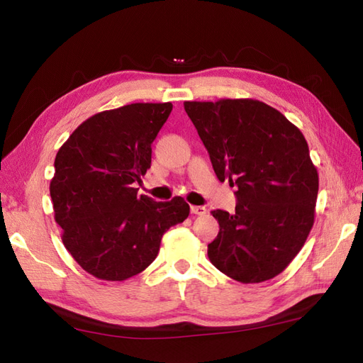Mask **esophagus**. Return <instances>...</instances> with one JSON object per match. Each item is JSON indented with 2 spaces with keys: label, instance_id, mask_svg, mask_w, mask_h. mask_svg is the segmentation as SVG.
I'll return each mask as SVG.
<instances>
[{
  "label": "esophagus",
  "instance_id": "obj_1",
  "mask_svg": "<svg viewBox=\"0 0 363 363\" xmlns=\"http://www.w3.org/2000/svg\"><path fill=\"white\" fill-rule=\"evenodd\" d=\"M191 213H192V214H197V216H203V214H206V208H205V206H196V205H192V206H191Z\"/></svg>",
  "mask_w": 363,
  "mask_h": 363
}]
</instances>
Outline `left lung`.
Returning a JSON list of instances; mask_svg holds the SVG:
<instances>
[{
  "instance_id": "obj_1",
  "label": "left lung",
  "mask_w": 363,
  "mask_h": 363,
  "mask_svg": "<svg viewBox=\"0 0 363 363\" xmlns=\"http://www.w3.org/2000/svg\"><path fill=\"white\" fill-rule=\"evenodd\" d=\"M220 182L238 186L236 211L216 209L208 244L216 269L244 284L279 275L315 219L318 172L308 141L283 113L256 99L184 102Z\"/></svg>"
}]
</instances>
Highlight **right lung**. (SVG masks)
<instances>
[{"instance_id":"obj_1","label":"right lung","mask_w":363,"mask_h":363,"mask_svg":"<svg viewBox=\"0 0 363 363\" xmlns=\"http://www.w3.org/2000/svg\"><path fill=\"white\" fill-rule=\"evenodd\" d=\"M171 102H138L84 121L55 155L50 184L54 219L74 261L104 281H124L154 262L161 238L189 216L182 197L155 202L136 182Z\"/></svg>"}]
</instances>
